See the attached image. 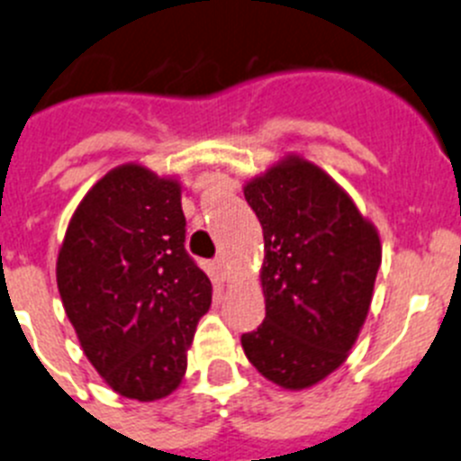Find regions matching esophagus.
Masks as SVG:
<instances>
[{
    "label": "esophagus",
    "instance_id": "1",
    "mask_svg": "<svg viewBox=\"0 0 461 461\" xmlns=\"http://www.w3.org/2000/svg\"><path fill=\"white\" fill-rule=\"evenodd\" d=\"M211 268H213V273H216L218 279H222V282H225L227 268H225V259H222V257H218V259L211 261Z\"/></svg>",
    "mask_w": 461,
    "mask_h": 461
}]
</instances>
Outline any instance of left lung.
I'll return each instance as SVG.
<instances>
[{
    "label": "left lung",
    "mask_w": 461,
    "mask_h": 461,
    "mask_svg": "<svg viewBox=\"0 0 461 461\" xmlns=\"http://www.w3.org/2000/svg\"><path fill=\"white\" fill-rule=\"evenodd\" d=\"M243 193L264 227L266 318L240 343L270 382L307 389L341 366L366 321L380 236L332 177L298 157Z\"/></svg>",
    "instance_id": "obj_1"
}]
</instances>
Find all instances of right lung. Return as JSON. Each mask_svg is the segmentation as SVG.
Listing matches in <instances>:
<instances>
[{"label": "right lung", "instance_id": "obj_1", "mask_svg": "<svg viewBox=\"0 0 461 461\" xmlns=\"http://www.w3.org/2000/svg\"><path fill=\"white\" fill-rule=\"evenodd\" d=\"M184 243L179 184L140 166L104 175L68 225L59 294L86 357L120 395L158 400L186 373L211 282Z\"/></svg>", "mask_w": 461, "mask_h": 461}]
</instances>
